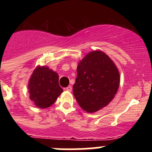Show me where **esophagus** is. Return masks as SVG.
Listing matches in <instances>:
<instances>
[{
    "label": "esophagus",
    "instance_id": "obj_1",
    "mask_svg": "<svg viewBox=\"0 0 152 152\" xmlns=\"http://www.w3.org/2000/svg\"><path fill=\"white\" fill-rule=\"evenodd\" d=\"M66 91H72V87L71 85H69V86H68V87H67L66 88Z\"/></svg>",
    "mask_w": 152,
    "mask_h": 152
}]
</instances>
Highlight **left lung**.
Returning a JSON list of instances; mask_svg holds the SVG:
<instances>
[{"label": "left lung", "instance_id": "obj_1", "mask_svg": "<svg viewBox=\"0 0 152 152\" xmlns=\"http://www.w3.org/2000/svg\"><path fill=\"white\" fill-rule=\"evenodd\" d=\"M73 94L79 106L95 113L112 101L119 87L116 64L102 51L89 52L78 63Z\"/></svg>", "mask_w": 152, "mask_h": 152}]
</instances>
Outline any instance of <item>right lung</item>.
<instances>
[{"mask_svg": "<svg viewBox=\"0 0 152 152\" xmlns=\"http://www.w3.org/2000/svg\"><path fill=\"white\" fill-rule=\"evenodd\" d=\"M29 98L39 108L49 107L63 92L58 84V75L46 66L36 67L28 84Z\"/></svg>", "mask_w": 152, "mask_h": 152, "instance_id": "right-lung-1", "label": "right lung"}]
</instances>
